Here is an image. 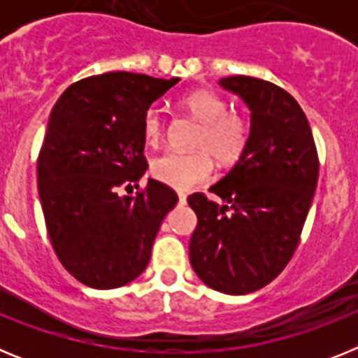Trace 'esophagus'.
<instances>
[{
    "label": "esophagus",
    "mask_w": 358,
    "mask_h": 358,
    "mask_svg": "<svg viewBox=\"0 0 358 358\" xmlns=\"http://www.w3.org/2000/svg\"><path fill=\"white\" fill-rule=\"evenodd\" d=\"M177 195H179V204H181V206H185V204H186V195L181 194V192H179V194H177Z\"/></svg>",
    "instance_id": "34e87169"
}]
</instances>
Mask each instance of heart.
Returning <instances> with one entry per match:
<instances>
[{
    "mask_svg": "<svg viewBox=\"0 0 358 358\" xmlns=\"http://www.w3.org/2000/svg\"><path fill=\"white\" fill-rule=\"evenodd\" d=\"M181 107L201 122L197 147L192 154L166 150L150 163L154 179L176 189H188L208 181L213 176V157L222 164H233L248 148L249 125L238 115L229 113L227 102L210 90H197L181 98ZM163 136V118L157 109H148L143 116V138L156 145ZM208 150L210 151L207 152Z\"/></svg>",
    "mask_w": 358,
    "mask_h": 358,
    "instance_id": "obj_1",
    "label": "heart"
}]
</instances>
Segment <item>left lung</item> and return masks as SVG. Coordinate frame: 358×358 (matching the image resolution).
Listing matches in <instances>:
<instances>
[{
  "mask_svg": "<svg viewBox=\"0 0 358 358\" xmlns=\"http://www.w3.org/2000/svg\"><path fill=\"white\" fill-rule=\"evenodd\" d=\"M218 85L251 110L248 148L211 192L188 197L197 215L189 264L208 287L255 292L285 268L299 242L315 194L319 159L299 103L285 90L255 77H226Z\"/></svg>",
  "mask_w": 358,
  "mask_h": 358,
  "instance_id": "left-lung-1",
  "label": "left lung"
}]
</instances>
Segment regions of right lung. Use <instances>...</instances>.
Masks as SVG:
<instances>
[{"instance_id": "obj_1", "label": "right lung", "mask_w": 358, "mask_h": 358, "mask_svg": "<svg viewBox=\"0 0 358 358\" xmlns=\"http://www.w3.org/2000/svg\"><path fill=\"white\" fill-rule=\"evenodd\" d=\"M181 78L110 71L82 78L53 106L37 161L46 229L61 264L91 289H118L150 260L163 218L177 204L173 189L148 179L143 116Z\"/></svg>"}]
</instances>
